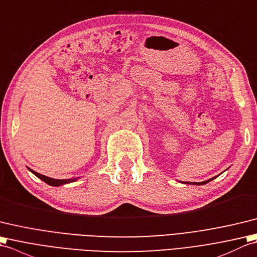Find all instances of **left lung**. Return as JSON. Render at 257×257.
<instances>
[{"mask_svg": "<svg viewBox=\"0 0 257 257\" xmlns=\"http://www.w3.org/2000/svg\"><path fill=\"white\" fill-rule=\"evenodd\" d=\"M215 178V177H213V178H211V179H208V180H206V181H202V182H184V184H189V185H204V184H208L209 181H211V180H213Z\"/></svg>", "mask_w": 257, "mask_h": 257, "instance_id": "1", "label": "left lung"}]
</instances>
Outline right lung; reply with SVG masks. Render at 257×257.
I'll return each mask as SVG.
<instances>
[{
    "label": "right lung",
    "instance_id": "add662e5",
    "mask_svg": "<svg viewBox=\"0 0 257 257\" xmlns=\"http://www.w3.org/2000/svg\"><path fill=\"white\" fill-rule=\"evenodd\" d=\"M30 169V168H28ZM30 172H32L34 175L36 177H38L39 179H42L44 182H46L47 185L49 186H55V187H58V186H62V185H66V184H70V182L76 181L78 178H71V179H54V178H50V177L47 176H44L42 174H38L36 172H34V170L30 169Z\"/></svg>",
    "mask_w": 257,
    "mask_h": 257
}]
</instances>
